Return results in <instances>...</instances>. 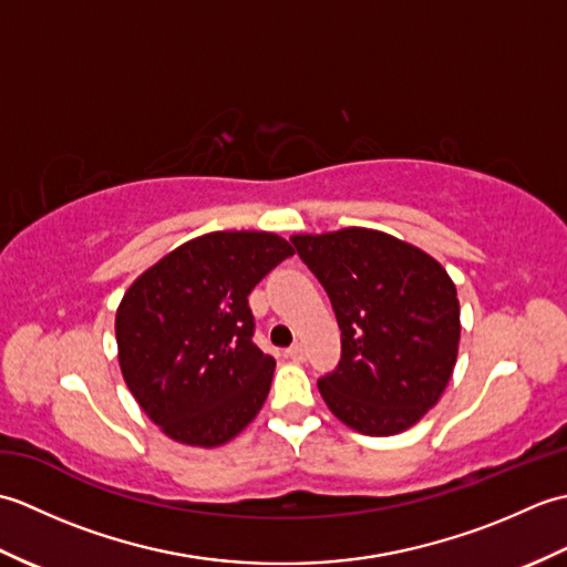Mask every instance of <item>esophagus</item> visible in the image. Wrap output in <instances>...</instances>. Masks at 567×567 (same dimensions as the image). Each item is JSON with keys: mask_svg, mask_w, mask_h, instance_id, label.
Here are the masks:
<instances>
[{"mask_svg": "<svg viewBox=\"0 0 567 567\" xmlns=\"http://www.w3.org/2000/svg\"><path fill=\"white\" fill-rule=\"evenodd\" d=\"M285 355H287V358H292V360H297V363H302V360H305V346H302V343H295V346L287 348Z\"/></svg>", "mask_w": 567, "mask_h": 567, "instance_id": "34e87169", "label": "esophagus"}]
</instances>
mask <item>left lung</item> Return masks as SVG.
<instances>
[{
  "instance_id": "1",
  "label": "left lung",
  "mask_w": 567,
  "mask_h": 567,
  "mask_svg": "<svg viewBox=\"0 0 567 567\" xmlns=\"http://www.w3.org/2000/svg\"><path fill=\"white\" fill-rule=\"evenodd\" d=\"M327 290L341 360L319 380L323 402L365 436H394L439 402L461 341L455 285L416 246L372 228L292 236Z\"/></svg>"
}]
</instances>
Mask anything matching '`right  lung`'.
Returning <instances> with one entry per match:
<instances>
[{"label":"right lung","mask_w":567,"mask_h":567,"mask_svg":"<svg viewBox=\"0 0 567 567\" xmlns=\"http://www.w3.org/2000/svg\"><path fill=\"white\" fill-rule=\"evenodd\" d=\"M292 252L275 234L214 231L128 287L116 309L118 365L165 436L214 449L256 419L275 360L252 343L248 295Z\"/></svg>","instance_id":"right-lung-1"}]
</instances>
